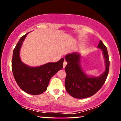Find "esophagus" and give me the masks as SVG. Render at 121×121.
Returning a JSON list of instances; mask_svg holds the SVG:
<instances>
[{"label":"esophagus","instance_id":"34e87169","mask_svg":"<svg viewBox=\"0 0 121 121\" xmlns=\"http://www.w3.org/2000/svg\"><path fill=\"white\" fill-rule=\"evenodd\" d=\"M66 64H67V62H66L65 60H64V62H63V68H65V67L66 66Z\"/></svg>","mask_w":121,"mask_h":121}]
</instances>
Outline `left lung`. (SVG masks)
Here are the masks:
<instances>
[{
    "label": "left lung",
    "instance_id": "8db88e82",
    "mask_svg": "<svg viewBox=\"0 0 121 121\" xmlns=\"http://www.w3.org/2000/svg\"><path fill=\"white\" fill-rule=\"evenodd\" d=\"M98 48L102 50L106 69L99 77H89L82 70L80 54L72 53L65 56L68 64L65 66L66 73L65 81L66 91L76 98H85L92 96L102 87L106 81L109 70L110 61L106 46L100 40Z\"/></svg>",
    "mask_w": 121,
    "mask_h": 121
}]
</instances>
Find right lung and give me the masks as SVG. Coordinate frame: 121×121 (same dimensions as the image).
Wrapping results in <instances>:
<instances>
[{
    "label": "right lung",
    "mask_w": 121,
    "mask_h": 121,
    "mask_svg": "<svg viewBox=\"0 0 121 121\" xmlns=\"http://www.w3.org/2000/svg\"><path fill=\"white\" fill-rule=\"evenodd\" d=\"M27 33L18 41L13 49L12 70L19 86L28 94L37 95L47 90L50 79L63 67L64 59L56 62H49L37 67H30L22 62L20 49Z\"/></svg>",
    "instance_id": "obj_1"
}]
</instances>
